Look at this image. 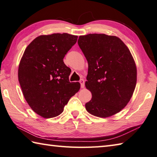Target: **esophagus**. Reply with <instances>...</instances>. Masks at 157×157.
<instances>
[{"label": "esophagus", "mask_w": 157, "mask_h": 157, "mask_svg": "<svg viewBox=\"0 0 157 157\" xmlns=\"http://www.w3.org/2000/svg\"><path fill=\"white\" fill-rule=\"evenodd\" d=\"M79 82L81 83V88H84V87H85V81H84V80H83L82 78H81V79L79 81Z\"/></svg>", "instance_id": "34e87169"}]
</instances>
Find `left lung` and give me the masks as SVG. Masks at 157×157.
<instances>
[{
  "label": "left lung",
  "mask_w": 157,
  "mask_h": 157,
  "mask_svg": "<svg viewBox=\"0 0 157 157\" xmlns=\"http://www.w3.org/2000/svg\"><path fill=\"white\" fill-rule=\"evenodd\" d=\"M78 44L88 62L85 86L92 94L86 110L98 117L113 116L126 106L136 88L130 51L119 38L104 34L80 36Z\"/></svg>",
  "instance_id": "left-lung-1"
}]
</instances>
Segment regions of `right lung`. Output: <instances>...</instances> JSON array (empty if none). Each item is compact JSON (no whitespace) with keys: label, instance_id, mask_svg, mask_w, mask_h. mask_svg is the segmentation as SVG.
Returning <instances> with one entry per match:
<instances>
[{"label":"right lung","instance_id":"1","mask_svg":"<svg viewBox=\"0 0 157 157\" xmlns=\"http://www.w3.org/2000/svg\"><path fill=\"white\" fill-rule=\"evenodd\" d=\"M77 38L67 33L41 35L32 41L21 57L18 79L24 96L44 118L58 116L79 90L78 82H70L71 70L63 60Z\"/></svg>","mask_w":157,"mask_h":157}]
</instances>
